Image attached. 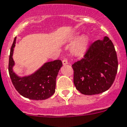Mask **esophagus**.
I'll list each match as a JSON object with an SVG mask.
<instances>
[{
  "label": "esophagus",
  "mask_w": 127,
  "mask_h": 127,
  "mask_svg": "<svg viewBox=\"0 0 127 127\" xmlns=\"http://www.w3.org/2000/svg\"><path fill=\"white\" fill-rule=\"evenodd\" d=\"M63 65H66V64H68V61H67V59H64V60H63Z\"/></svg>",
  "instance_id": "1"
}]
</instances>
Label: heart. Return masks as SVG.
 Returning <instances> with one entry per match:
<instances>
[{"instance_id": "b5f03b06", "label": "heart", "mask_w": 127, "mask_h": 127, "mask_svg": "<svg viewBox=\"0 0 127 127\" xmlns=\"http://www.w3.org/2000/svg\"><path fill=\"white\" fill-rule=\"evenodd\" d=\"M76 42L74 43L72 47V51L74 55H82L86 52L87 48H88L89 44L90 39L87 36L83 35L81 37L79 36V35L74 36L70 38L71 41H74L77 40Z\"/></svg>"}]
</instances>
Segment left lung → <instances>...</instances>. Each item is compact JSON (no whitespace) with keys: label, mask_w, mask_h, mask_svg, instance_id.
<instances>
[{"label":"left lung","mask_w":127,"mask_h":127,"mask_svg":"<svg viewBox=\"0 0 127 127\" xmlns=\"http://www.w3.org/2000/svg\"><path fill=\"white\" fill-rule=\"evenodd\" d=\"M77 90L93 95L108 90L114 83L118 61L114 44L107 36L93 42L83 58L72 64Z\"/></svg>","instance_id":"1"}]
</instances>
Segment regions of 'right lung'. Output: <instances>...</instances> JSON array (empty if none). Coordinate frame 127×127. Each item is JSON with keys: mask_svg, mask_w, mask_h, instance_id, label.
I'll use <instances>...</instances> for the list:
<instances>
[{"mask_svg": "<svg viewBox=\"0 0 127 127\" xmlns=\"http://www.w3.org/2000/svg\"><path fill=\"white\" fill-rule=\"evenodd\" d=\"M16 37L14 38L10 49L8 71L12 82L21 95L36 100H46L53 95L55 91L56 78L63 66L61 60L47 62L33 74L20 77L13 70L15 64L13 59V49Z\"/></svg>", "mask_w": 127, "mask_h": 127, "instance_id": "1", "label": "right lung"}]
</instances>
